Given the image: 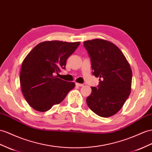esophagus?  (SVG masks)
Returning <instances> with one entry per match:
<instances>
[{
    "instance_id": "esophagus-1",
    "label": "esophagus",
    "mask_w": 152,
    "mask_h": 152,
    "mask_svg": "<svg viewBox=\"0 0 152 152\" xmlns=\"http://www.w3.org/2000/svg\"><path fill=\"white\" fill-rule=\"evenodd\" d=\"M76 86H77V87H82V86H83V84H81V83H76Z\"/></svg>"
}]
</instances>
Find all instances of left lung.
<instances>
[{
    "label": "left lung",
    "instance_id": "obj_1",
    "mask_svg": "<svg viewBox=\"0 0 152 152\" xmlns=\"http://www.w3.org/2000/svg\"><path fill=\"white\" fill-rule=\"evenodd\" d=\"M83 45L91 57L92 75L99 77L98 86L91 87L87 103L97 115L108 118L118 113L130 94V65L111 42L96 38L83 42Z\"/></svg>",
    "mask_w": 152,
    "mask_h": 152
}]
</instances>
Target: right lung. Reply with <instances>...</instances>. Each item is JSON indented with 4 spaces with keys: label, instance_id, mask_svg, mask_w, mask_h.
<instances>
[{
    "label": "right lung",
    "instance_id": "add662e5",
    "mask_svg": "<svg viewBox=\"0 0 152 152\" xmlns=\"http://www.w3.org/2000/svg\"><path fill=\"white\" fill-rule=\"evenodd\" d=\"M80 42L45 41L37 45L23 61L20 82L22 94L33 109L46 112L60 103L75 83L58 77Z\"/></svg>",
    "mask_w": 152,
    "mask_h": 152
}]
</instances>
